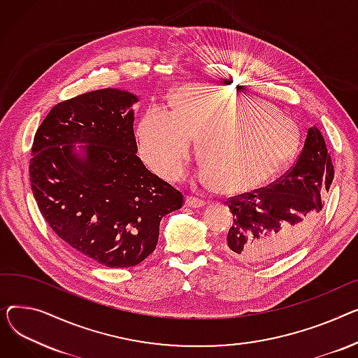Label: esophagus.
<instances>
[{"instance_id":"obj_1","label":"esophagus","mask_w":358,"mask_h":358,"mask_svg":"<svg viewBox=\"0 0 358 358\" xmlns=\"http://www.w3.org/2000/svg\"><path fill=\"white\" fill-rule=\"evenodd\" d=\"M206 203L205 199H201V198H196V196H192V195H187L186 196V205L192 206V208H201Z\"/></svg>"}]
</instances>
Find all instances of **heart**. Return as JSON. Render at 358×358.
Here are the masks:
<instances>
[{"instance_id":"heart-1","label":"heart","mask_w":358,"mask_h":358,"mask_svg":"<svg viewBox=\"0 0 358 358\" xmlns=\"http://www.w3.org/2000/svg\"><path fill=\"white\" fill-rule=\"evenodd\" d=\"M140 153L167 180L180 179L201 140L202 180L245 192L275 178L299 145L296 122L270 103L224 88L191 85L175 110L153 105L138 121Z\"/></svg>"}]
</instances>
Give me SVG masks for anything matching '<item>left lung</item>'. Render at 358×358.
I'll return each instance as SVG.
<instances>
[{"label":"left lung","mask_w":358,"mask_h":358,"mask_svg":"<svg viewBox=\"0 0 358 358\" xmlns=\"http://www.w3.org/2000/svg\"><path fill=\"white\" fill-rule=\"evenodd\" d=\"M334 179L325 140L308 130L295 164L268 186L227 201L233 213L224 250L238 260L264 263L301 244L313 229Z\"/></svg>","instance_id":"1"}]
</instances>
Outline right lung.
Here are the masks:
<instances>
[{
	"instance_id": "add662e5",
	"label": "right lung",
	"mask_w": 358,
	"mask_h": 358,
	"mask_svg": "<svg viewBox=\"0 0 358 358\" xmlns=\"http://www.w3.org/2000/svg\"><path fill=\"white\" fill-rule=\"evenodd\" d=\"M137 96L98 90L59 102L36 131L31 191L56 236L83 257L131 267L149 257L164 215L183 195L152 173L137 153ZM76 142L81 155L76 153Z\"/></svg>"
}]
</instances>
